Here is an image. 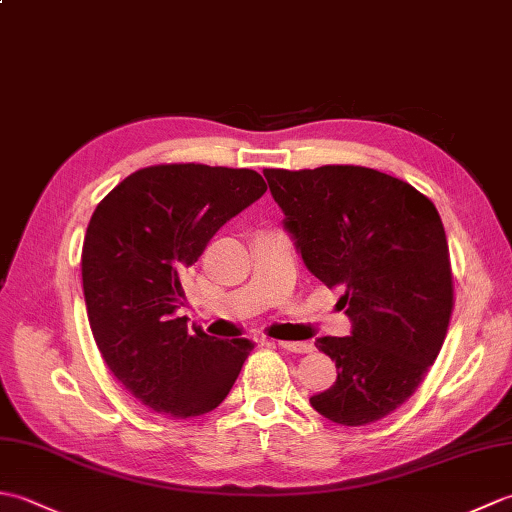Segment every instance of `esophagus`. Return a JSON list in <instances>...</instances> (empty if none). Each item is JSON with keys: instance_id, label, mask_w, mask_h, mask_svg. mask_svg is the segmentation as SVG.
<instances>
[{"instance_id": "34e87169", "label": "esophagus", "mask_w": 512, "mask_h": 512, "mask_svg": "<svg viewBox=\"0 0 512 512\" xmlns=\"http://www.w3.org/2000/svg\"><path fill=\"white\" fill-rule=\"evenodd\" d=\"M279 347H284L288 352H297V354H306L312 350L310 343H295V341H275Z\"/></svg>"}]
</instances>
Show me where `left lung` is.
Masks as SVG:
<instances>
[{
	"label": "left lung",
	"mask_w": 512,
	"mask_h": 512,
	"mask_svg": "<svg viewBox=\"0 0 512 512\" xmlns=\"http://www.w3.org/2000/svg\"><path fill=\"white\" fill-rule=\"evenodd\" d=\"M303 264L328 288L350 336H321L336 383L310 405L345 427L400 407L440 354L453 310L447 235L436 206L376 169H264Z\"/></svg>",
	"instance_id": "obj_1"
}]
</instances>
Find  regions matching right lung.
Segmentation results:
<instances>
[{
	"label": "right lung",
	"mask_w": 512,
	"mask_h": 512,
	"mask_svg": "<svg viewBox=\"0 0 512 512\" xmlns=\"http://www.w3.org/2000/svg\"><path fill=\"white\" fill-rule=\"evenodd\" d=\"M253 169L156 165L127 176L96 206L81 275L88 319L110 372L143 405L195 418L228 396L253 341H222L187 317L180 277L220 228L262 198Z\"/></svg>",
	"instance_id": "1"
}]
</instances>
